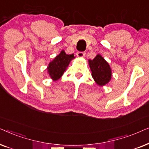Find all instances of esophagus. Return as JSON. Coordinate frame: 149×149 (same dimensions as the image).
Here are the masks:
<instances>
[{
	"instance_id": "34e87169",
	"label": "esophagus",
	"mask_w": 149,
	"mask_h": 149,
	"mask_svg": "<svg viewBox=\"0 0 149 149\" xmlns=\"http://www.w3.org/2000/svg\"><path fill=\"white\" fill-rule=\"evenodd\" d=\"M77 56L79 57V58H84L85 56V52H79L77 53Z\"/></svg>"
}]
</instances>
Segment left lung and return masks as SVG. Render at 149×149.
I'll return each mask as SVG.
<instances>
[{"label": "left lung", "mask_w": 149, "mask_h": 149, "mask_svg": "<svg viewBox=\"0 0 149 149\" xmlns=\"http://www.w3.org/2000/svg\"><path fill=\"white\" fill-rule=\"evenodd\" d=\"M91 76L97 85L103 86L111 81L112 71L109 63L102 56L97 54L93 60H89Z\"/></svg>", "instance_id": "1"}]
</instances>
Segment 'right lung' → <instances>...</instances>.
Returning <instances> with one entry per match:
<instances>
[{
	"label": "right lung",
	"instance_id": "right-lung-1",
	"mask_svg": "<svg viewBox=\"0 0 149 149\" xmlns=\"http://www.w3.org/2000/svg\"><path fill=\"white\" fill-rule=\"evenodd\" d=\"M74 58V54H66L64 51L62 50L60 54L49 64L48 73L53 81H57L61 78L70 61Z\"/></svg>",
	"mask_w": 149,
	"mask_h": 149
}]
</instances>
